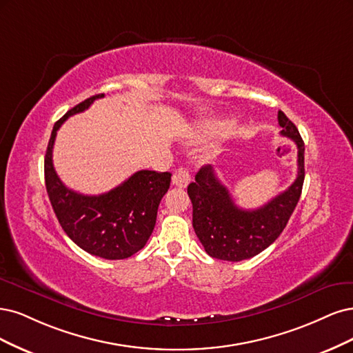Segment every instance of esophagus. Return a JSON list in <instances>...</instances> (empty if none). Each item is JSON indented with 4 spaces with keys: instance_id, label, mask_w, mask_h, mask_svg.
Segmentation results:
<instances>
[{
    "instance_id": "esophagus-1",
    "label": "esophagus",
    "mask_w": 353,
    "mask_h": 353,
    "mask_svg": "<svg viewBox=\"0 0 353 353\" xmlns=\"http://www.w3.org/2000/svg\"><path fill=\"white\" fill-rule=\"evenodd\" d=\"M172 181H173L174 186L186 188V186L189 185V181H190V173H189V170L185 168V167L177 168L176 172H174V174H173V177H172Z\"/></svg>"
}]
</instances>
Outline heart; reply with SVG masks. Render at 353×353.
<instances>
[{"label":"heart","instance_id":"heart-1","mask_svg":"<svg viewBox=\"0 0 353 353\" xmlns=\"http://www.w3.org/2000/svg\"><path fill=\"white\" fill-rule=\"evenodd\" d=\"M232 126L230 121H225V120H217V121H212V123H205L202 126L201 132L205 133V134H210V136H214V134H220L223 133L224 130H227Z\"/></svg>","mask_w":353,"mask_h":353}]
</instances>
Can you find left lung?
<instances>
[{
    "instance_id": "8db88e82",
    "label": "left lung",
    "mask_w": 353,
    "mask_h": 353,
    "mask_svg": "<svg viewBox=\"0 0 353 353\" xmlns=\"http://www.w3.org/2000/svg\"><path fill=\"white\" fill-rule=\"evenodd\" d=\"M279 124L281 136L298 146V173L293 183L265 205L239 208L211 165L202 167L188 186L193 229L210 256L237 263L258 255L280 236L296 208L305 179V145L283 111H279Z\"/></svg>"
}]
</instances>
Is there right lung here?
I'll return each instance as SVG.
<instances>
[{"instance_id":"1","label":"right lung","mask_w":353,"mask_h":353,"mask_svg":"<svg viewBox=\"0 0 353 353\" xmlns=\"http://www.w3.org/2000/svg\"><path fill=\"white\" fill-rule=\"evenodd\" d=\"M99 98L104 94L85 99L54 124L45 154V186L57 220L79 248L104 259H124L141 251L152 234L158 205L170 188L172 174L141 170L102 195H83L64 186L52 164L57 130Z\"/></svg>"}]
</instances>
